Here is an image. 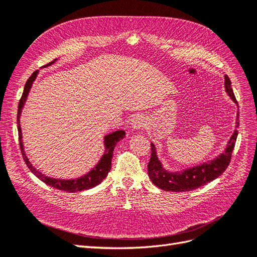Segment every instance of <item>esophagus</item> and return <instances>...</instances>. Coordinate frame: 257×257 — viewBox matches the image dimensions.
<instances>
[{
    "label": "esophagus",
    "instance_id": "esophagus-1",
    "mask_svg": "<svg viewBox=\"0 0 257 257\" xmlns=\"http://www.w3.org/2000/svg\"><path fill=\"white\" fill-rule=\"evenodd\" d=\"M148 124V120H146L145 116L142 114H137L133 119H131V126L135 129H143Z\"/></svg>",
    "mask_w": 257,
    "mask_h": 257
}]
</instances>
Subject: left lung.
Segmentation results:
<instances>
[{
	"mask_svg": "<svg viewBox=\"0 0 257 257\" xmlns=\"http://www.w3.org/2000/svg\"><path fill=\"white\" fill-rule=\"evenodd\" d=\"M225 88L230 98L238 103L232 91L231 82L227 75H225ZM236 127H239V113L237 116ZM237 136L238 130L236 129L227 144L225 152L215 159L180 172H169L165 170L157 158L155 145L151 143V159L148 165L149 177L157 187L164 190H169V192H189V190L203 186L207 183L218 178L227 169L230 163L234 144L237 141Z\"/></svg>",
	"mask_w": 257,
	"mask_h": 257,
	"instance_id": "8db88e82",
	"label": "left lung"
}]
</instances>
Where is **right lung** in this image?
Listing matches in <instances>:
<instances>
[{
    "label": "right lung",
    "instance_id": "1",
    "mask_svg": "<svg viewBox=\"0 0 257 257\" xmlns=\"http://www.w3.org/2000/svg\"><path fill=\"white\" fill-rule=\"evenodd\" d=\"M55 61V60H54ZM53 61V62H54ZM53 62H49L47 65L51 64ZM36 75H38V71H35L32 73V75L28 78L27 83L25 85V89L23 92V96H21L19 103H18V113H17V126H18V136H19V145H20V151L21 154H23V158L25 160L26 165L28 166L29 169L31 170V172L36 175L42 182L45 183V184L60 189V190H65V192H70V193H74V192H80V190H86L89 189L91 187H94L96 185L100 184V183L103 181L107 173L111 170L112 167V158H113V153H114V148L116 143L120 141L122 138H124L126 136V133L122 130H118L115 131L113 134H109L104 138V144H105V152L103 154V156L100 159L99 164L93 168L91 171L88 172L84 177L79 178V179H75V180H56V179H51L46 177V175L42 174L41 172H39L35 168L30 164V161L27 158L25 151H24V145H23V141H21V129H20V122H19V117H20V113L21 109L24 107L25 101L27 99V96L29 93V90L32 86L33 80L35 79Z\"/></svg>",
    "mask_w": 257,
    "mask_h": 257
}]
</instances>
